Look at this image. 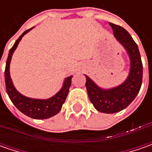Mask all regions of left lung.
Returning a JSON list of instances; mask_svg holds the SVG:
<instances>
[{
	"mask_svg": "<svg viewBox=\"0 0 152 152\" xmlns=\"http://www.w3.org/2000/svg\"><path fill=\"white\" fill-rule=\"evenodd\" d=\"M114 36L124 45L130 58V72L122 85L110 90L98 87L86 76V90L91 103L97 111L104 113H114L126 108L138 95L142 84L143 65L137 44L123 27L110 23Z\"/></svg>",
	"mask_w": 152,
	"mask_h": 152,
	"instance_id": "8db88e82",
	"label": "left lung"
}]
</instances>
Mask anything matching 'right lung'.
Segmentation results:
<instances>
[{"label":"right lung","mask_w":152,"mask_h":152,"mask_svg":"<svg viewBox=\"0 0 152 152\" xmlns=\"http://www.w3.org/2000/svg\"><path fill=\"white\" fill-rule=\"evenodd\" d=\"M31 28L23 33L20 35V37L16 40L13 46L9 50L8 56L6 62V68H5L6 90L12 102L21 113L34 119H46L60 112L62 104L65 102V100L67 98L68 91H69V87L71 85V79L73 76L67 77L63 83V86L61 89V91L58 93H56L54 96L47 100H38V99L28 98V97L21 95L20 93L15 89L12 81L10 78V73H9L10 61H11L12 53L16 50L22 37Z\"/></svg>","instance_id":"add662e5"}]
</instances>
